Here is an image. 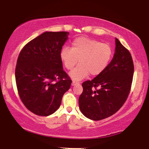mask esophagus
<instances>
[{
    "label": "esophagus",
    "mask_w": 149,
    "mask_h": 149,
    "mask_svg": "<svg viewBox=\"0 0 149 149\" xmlns=\"http://www.w3.org/2000/svg\"><path fill=\"white\" fill-rule=\"evenodd\" d=\"M77 84H78V82H74V81H72V83H71V86H74L75 85H77Z\"/></svg>",
    "instance_id": "1"
}]
</instances>
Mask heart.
<instances>
[{"mask_svg": "<svg viewBox=\"0 0 149 149\" xmlns=\"http://www.w3.org/2000/svg\"><path fill=\"white\" fill-rule=\"evenodd\" d=\"M113 49L109 45L86 37L76 38L71 43V49L64 47L61 49L60 58L67 70H71L69 77L79 81L90 74L96 77L105 71L113 57Z\"/></svg>", "mask_w": 149, "mask_h": 149, "instance_id": "1", "label": "heart"}]
</instances>
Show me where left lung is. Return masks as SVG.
Instances as JSON below:
<instances>
[{
  "label": "left lung",
  "mask_w": 149,
  "mask_h": 149,
  "mask_svg": "<svg viewBox=\"0 0 149 149\" xmlns=\"http://www.w3.org/2000/svg\"><path fill=\"white\" fill-rule=\"evenodd\" d=\"M134 63L130 52L116 38L113 57L104 71L82 84L79 108L87 118L99 120L122 107L130 91ZM98 86L99 89H94Z\"/></svg>",
  "instance_id": "8db88e82"
}]
</instances>
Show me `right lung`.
I'll use <instances>...</instances> for the list:
<instances>
[{"label": "right lung", "mask_w": 149, "mask_h": 149, "mask_svg": "<svg viewBox=\"0 0 149 149\" xmlns=\"http://www.w3.org/2000/svg\"><path fill=\"white\" fill-rule=\"evenodd\" d=\"M67 32H45L29 42L20 52L15 80L22 103L40 116L54 113L71 84L63 70L60 52L68 40Z\"/></svg>", "instance_id": "obj_1"}]
</instances>
